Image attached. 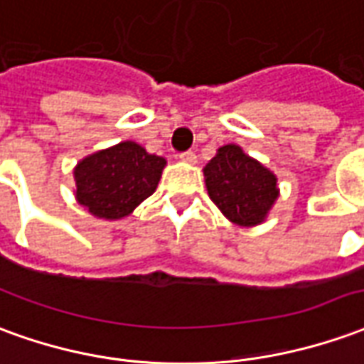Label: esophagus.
<instances>
[{
	"instance_id": "obj_1",
	"label": "esophagus",
	"mask_w": 364,
	"mask_h": 364,
	"mask_svg": "<svg viewBox=\"0 0 364 364\" xmlns=\"http://www.w3.org/2000/svg\"><path fill=\"white\" fill-rule=\"evenodd\" d=\"M179 159L185 161V164H195V161H197V154L189 149V151H183V154H179Z\"/></svg>"
}]
</instances>
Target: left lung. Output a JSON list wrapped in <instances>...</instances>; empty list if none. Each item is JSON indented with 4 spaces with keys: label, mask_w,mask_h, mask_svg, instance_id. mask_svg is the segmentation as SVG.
Masks as SVG:
<instances>
[{
    "label": "left lung",
    "mask_w": 364,
    "mask_h": 364,
    "mask_svg": "<svg viewBox=\"0 0 364 364\" xmlns=\"http://www.w3.org/2000/svg\"><path fill=\"white\" fill-rule=\"evenodd\" d=\"M210 200L240 226L262 223L278 199L276 175L238 146H223L205 167Z\"/></svg>",
    "instance_id": "8db88e82"
}]
</instances>
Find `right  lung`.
I'll return each mask as SVG.
<instances>
[{"label": "right lung", "instance_id": "right-lung-1", "mask_svg": "<svg viewBox=\"0 0 364 364\" xmlns=\"http://www.w3.org/2000/svg\"><path fill=\"white\" fill-rule=\"evenodd\" d=\"M164 167V157L147 154L136 141H122L76 165V199L94 217H128L156 191Z\"/></svg>", "mask_w": 364, "mask_h": 364}]
</instances>
